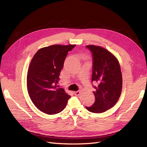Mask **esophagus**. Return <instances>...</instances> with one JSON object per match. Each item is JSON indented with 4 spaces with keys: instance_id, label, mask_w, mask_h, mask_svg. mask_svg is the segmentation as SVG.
Masks as SVG:
<instances>
[{
    "instance_id": "1",
    "label": "esophagus",
    "mask_w": 147,
    "mask_h": 147,
    "mask_svg": "<svg viewBox=\"0 0 147 147\" xmlns=\"http://www.w3.org/2000/svg\"><path fill=\"white\" fill-rule=\"evenodd\" d=\"M74 94L75 96H78L80 94V91H74Z\"/></svg>"
}]
</instances>
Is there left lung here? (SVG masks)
Listing matches in <instances>:
<instances>
[{"label":"left lung","instance_id":"obj_1","mask_svg":"<svg viewBox=\"0 0 147 147\" xmlns=\"http://www.w3.org/2000/svg\"><path fill=\"white\" fill-rule=\"evenodd\" d=\"M92 56V83L94 86L95 102L86 109L92 113H100L113 107L118 102L122 90V75L118 61L105 48L88 45Z\"/></svg>","mask_w":147,"mask_h":147}]
</instances>
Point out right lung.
<instances>
[{
  "instance_id": "add662e5",
  "label": "right lung",
  "mask_w": 147,
  "mask_h": 147,
  "mask_svg": "<svg viewBox=\"0 0 147 147\" xmlns=\"http://www.w3.org/2000/svg\"><path fill=\"white\" fill-rule=\"evenodd\" d=\"M75 45H54L40 49L31 60L27 75L30 98L44 113L54 115L63 111L70 96L57 88L59 76L68 52Z\"/></svg>"
}]
</instances>
